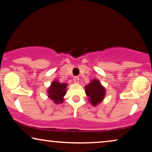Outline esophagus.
<instances>
[{"instance_id":"obj_1","label":"esophagus","mask_w":152,"mask_h":152,"mask_svg":"<svg viewBox=\"0 0 152 152\" xmlns=\"http://www.w3.org/2000/svg\"><path fill=\"white\" fill-rule=\"evenodd\" d=\"M73 80H74V82L75 83V84H78L79 82H80V77L77 76L73 78Z\"/></svg>"}]
</instances>
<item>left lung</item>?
Returning <instances> with one entry per match:
<instances>
[{
  "mask_svg": "<svg viewBox=\"0 0 152 152\" xmlns=\"http://www.w3.org/2000/svg\"><path fill=\"white\" fill-rule=\"evenodd\" d=\"M86 95L89 97L88 101L93 106H96L100 103L105 96V88L98 80H93L90 84L85 86Z\"/></svg>",
  "mask_w": 152,
  "mask_h": 152,
  "instance_id": "obj_1",
  "label": "left lung"
}]
</instances>
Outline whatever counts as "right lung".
<instances>
[{
  "mask_svg": "<svg viewBox=\"0 0 152 152\" xmlns=\"http://www.w3.org/2000/svg\"><path fill=\"white\" fill-rule=\"evenodd\" d=\"M67 84H62L55 80L52 82L50 86L48 89V94L49 98L53 100L55 104H60L64 102V97L66 95Z\"/></svg>",
  "mask_w": 152,
  "mask_h": 152,
  "instance_id": "right-lung-1",
  "label": "right lung"
}]
</instances>
